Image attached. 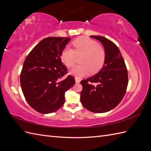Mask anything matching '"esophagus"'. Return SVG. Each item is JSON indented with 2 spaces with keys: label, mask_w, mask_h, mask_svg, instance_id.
<instances>
[{
  "label": "esophagus",
  "mask_w": 151,
  "mask_h": 151,
  "mask_svg": "<svg viewBox=\"0 0 151 151\" xmlns=\"http://www.w3.org/2000/svg\"><path fill=\"white\" fill-rule=\"evenodd\" d=\"M80 82H81V81H80L78 78H75V82L76 83V84H78V83H79Z\"/></svg>",
  "instance_id": "esophagus-1"
}]
</instances>
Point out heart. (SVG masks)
Listing matches in <instances>:
<instances>
[{
    "label": "heart",
    "mask_w": 151,
    "mask_h": 151,
    "mask_svg": "<svg viewBox=\"0 0 151 151\" xmlns=\"http://www.w3.org/2000/svg\"><path fill=\"white\" fill-rule=\"evenodd\" d=\"M74 49L67 47L62 51V58L67 67L75 65L77 57H81V65L70 70V74L76 78L87 75L89 71L96 73L99 71L105 63L106 52L103 46L97 41L88 37H81L73 42Z\"/></svg>",
    "instance_id": "obj_1"
}]
</instances>
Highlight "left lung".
Masks as SVG:
<instances>
[{
  "label": "left lung",
  "mask_w": 151,
  "mask_h": 151,
  "mask_svg": "<svg viewBox=\"0 0 151 151\" xmlns=\"http://www.w3.org/2000/svg\"><path fill=\"white\" fill-rule=\"evenodd\" d=\"M91 37L103 45L106 56L100 71L81 82L82 85L81 101L87 110L94 113H104L116 107L126 93L129 82L128 71L116 45L104 37Z\"/></svg>",
  "instance_id": "8db88e82"
}]
</instances>
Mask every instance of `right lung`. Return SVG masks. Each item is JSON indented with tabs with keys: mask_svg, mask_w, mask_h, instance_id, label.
<instances>
[{
	"mask_svg": "<svg viewBox=\"0 0 151 151\" xmlns=\"http://www.w3.org/2000/svg\"><path fill=\"white\" fill-rule=\"evenodd\" d=\"M69 37H49L38 43L28 54L20 75L22 93L30 106L41 114L58 110L65 102V93L75 84V78L67 75L61 60Z\"/></svg>",
	"mask_w": 151,
	"mask_h": 151,
	"instance_id": "obj_1",
	"label": "right lung"
}]
</instances>
